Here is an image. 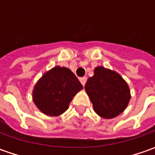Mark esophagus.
I'll list each match as a JSON object with an SVG mask.
<instances>
[{"instance_id":"34e87169","label":"esophagus","mask_w":155,"mask_h":155,"mask_svg":"<svg viewBox=\"0 0 155 155\" xmlns=\"http://www.w3.org/2000/svg\"><path fill=\"white\" fill-rule=\"evenodd\" d=\"M80 82L81 84H82V85L83 86H84V84H85V83H86V80H87V78L86 77H84V78H80Z\"/></svg>"}]
</instances>
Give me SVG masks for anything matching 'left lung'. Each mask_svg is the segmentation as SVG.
Segmentation results:
<instances>
[{
  "mask_svg": "<svg viewBox=\"0 0 155 155\" xmlns=\"http://www.w3.org/2000/svg\"><path fill=\"white\" fill-rule=\"evenodd\" d=\"M85 91L99 116L111 119L127 108L130 100L128 84L117 72L103 66L94 70V76L88 78Z\"/></svg>",
  "mask_w": 155,
  "mask_h": 155,
  "instance_id": "8db88e82",
  "label": "left lung"
}]
</instances>
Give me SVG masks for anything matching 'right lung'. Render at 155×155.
Listing matches in <instances>:
<instances>
[{
	"label": "right lung",
	"instance_id": "add662e5",
	"mask_svg": "<svg viewBox=\"0 0 155 155\" xmlns=\"http://www.w3.org/2000/svg\"><path fill=\"white\" fill-rule=\"evenodd\" d=\"M82 89L83 85L70 69L55 66L36 83L33 91V103L46 116H60Z\"/></svg>",
	"mask_w": 155,
	"mask_h": 155
}]
</instances>
